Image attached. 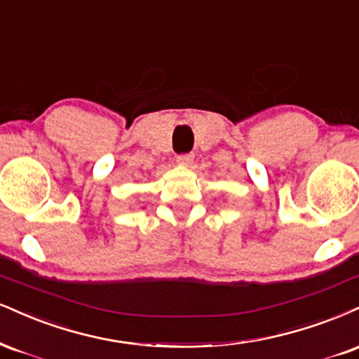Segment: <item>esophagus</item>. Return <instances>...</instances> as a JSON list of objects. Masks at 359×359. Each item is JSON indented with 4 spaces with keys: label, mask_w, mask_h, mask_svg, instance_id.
<instances>
[{
    "label": "esophagus",
    "mask_w": 359,
    "mask_h": 359,
    "mask_svg": "<svg viewBox=\"0 0 359 359\" xmlns=\"http://www.w3.org/2000/svg\"><path fill=\"white\" fill-rule=\"evenodd\" d=\"M194 161V154H180L179 157H177V162L180 163V165H191Z\"/></svg>",
    "instance_id": "1"
}]
</instances>
